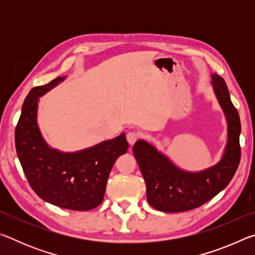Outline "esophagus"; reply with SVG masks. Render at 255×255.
<instances>
[{
    "instance_id": "obj_1",
    "label": "esophagus",
    "mask_w": 255,
    "mask_h": 255,
    "mask_svg": "<svg viewBox=\"0 0 255 255\" xmlns=\"http://www.w3.org/2000/svg\"><path fill=\"white\" fill-rule=\"evenodd\" d=\"M138 139H139V133H138V132H136V131H129L127 133V141L130 145L135 144Z\"/></svg>"
}]
</instances>
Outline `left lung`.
<instances>
[{
    "label": "left lung",
    "instance_id": "left-lung-1",
    "mask_svg": "<svg viewBox=\"0 0 255 255\" xmlns=\"http://www.w3.org/2000/svg\"><path fill=\"white\" fill-rule=\"evenodd\" d=\"M215 93L228 124V141L218 164L198 173L178 169L152 145L138 140L132 152L146 183L148 204L164 213H182L206 204L225 189L234 176L241 161V122L230 98L225 81L213 75Z\"/></svg>",
    "mask_w": 255,
    "mask_h": 255
}]
</instances>
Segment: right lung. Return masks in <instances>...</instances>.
I'll list each match as a JSON object with an SVG mask.
<instances>
[{
	"mask_svg": "<svg viewBox=\"0 0 255 255\" xmlns=\"http://www.w3.org/2000/svg\"><path fill=\"white\" fill-rule=\"evenodd\" d=\"M64 77L36 86L24 99L15 127V148L30 187L42 200L70 210H91L101 204L112 166L128 149L122 133L91 148L76 153L51 149L37 125V106Z\"/></svg>",
	"mask_w": 255,
	"mask_h": 255,
	"instance_id": "obj_1",
	"label": "right lung"
}]
</instances>
